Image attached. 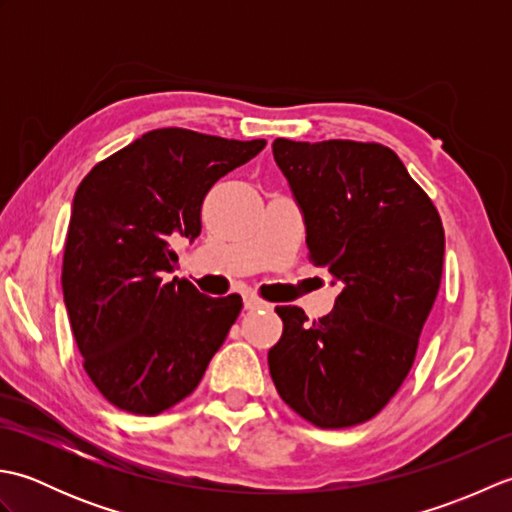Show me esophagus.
<instances>
[{"instance_id":"34e87169","label":"esophagus","mask_w":512,"mask_h":512,"mask_svg":"<svg viewBox=\"0 0 512 512\" xmlns=\"http://www.w3.org/2000/svg\"><path fill=\"white\" fill-rule=\"evenodd\" d=\"M244 308L246 310H257V308H266V303L262 299H257L255 295H244Z\"/></svg>"}]
</instances>
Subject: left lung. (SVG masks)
Wrapping results in <instances>:
<instances>
[{
  "label": "left lung",
  "mask_w": 512,
  "mask_h": 512,
  "mask_svg": "<svg viewBox=\"0 0 512 512\" xmlns=\"http://www.w3.org/2000/svg\"><path fill=\"white\" fill-rule=\"evenodd\" d=\"M273 156L303 211L310 262L341 292L319 321L275 308L284 332L270 376L314 427H354L394 398L416 358L442 279L440 213L385 145L277 138Z\"/></svg>",
  "instance_id": "8db88e82"
}]
</instances>
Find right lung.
Instances as JSON below:
<instances>
[{
    "instance_id": "obj_1",
    "label": "right lung",
    "mask_w": 512,
    "mask_h": 512,
    "mask_svg": "<svg viewBox=\"0 0 512 512\" xmlns=\"http://www.w3.org/2000/svg\"><path fill=\"white\" fill-rule=\"evenodd\" d=\"M266 140L154 129L101 160L74 193L61 286L83 369L114 407L156 416L198 387L242 310L173 277L202 202Z\"/></svg>"
}]
</instances>
